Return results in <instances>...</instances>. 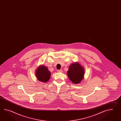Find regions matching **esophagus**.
<instances>
[{"mask_svg":"<svg viewBox=\"0 0 121 121\" xmlns=\"http://www.w3.org/2000/svg\"><path fill=\"white\" fill-rule=\"evenodd\" d=\"M58 72L59 73H62V72H63V71H62V69L58 70Z\"/></svg>","mask_w":121,"mask_h":121,"instance_id":"34e87169","label":"esophagus"}]
</instances>
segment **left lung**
Segmentation results:
<instances>
[{
    "label": "left lung",
    "instance_id": "obj_1",
    "mask_svg": "<svg viewBox=\"0 0 121 121\" xmlns=\"http://www.w3.org/2000/svg\"><path fill=\"white\" fill-rule=\"evenodd\" d=\"M67 74L72 82L75 84H78L83 78L84 69L79 63H73L69 67Z\"/></svg>",
    "mask_w": 121,
    "mask_h": 121
}]
</instances>
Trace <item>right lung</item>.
Here are the masks:
<instances>
[{
  "label": "right lung",
  "mask_w": 121,
  "mask_h": 121,
  "mask_svg": "<svg viewBox=\"0 0 121 121\" xmlns=\"http://www.w3.org/2000/svg\"><path fill=\"white\" fill-rule=\"evenodd\" d=\"M36 77L39 81L43 82H47L50 79L51 73L48 68L43 66H40L36 72Z\"/></svg>",
  "instance_id": "right-lung-1"
}]
</instances>
